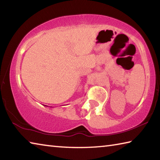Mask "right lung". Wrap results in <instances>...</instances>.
<instances>
[{
  "label": "right lung",
  "instance_id": "add662e5",
  "mask_svg": "<svg viewBox=\"0 0 160 160\" xmlns=\"http://www.w3.org/2000/svg\"><path fill=\"white\" fill-rule=\"evenodd\" d=\"M45 107H48V106H47V105H45Z\"/></svg>",
  "mask_w": 160,
  "mask_h": 160
}]
</instances>
